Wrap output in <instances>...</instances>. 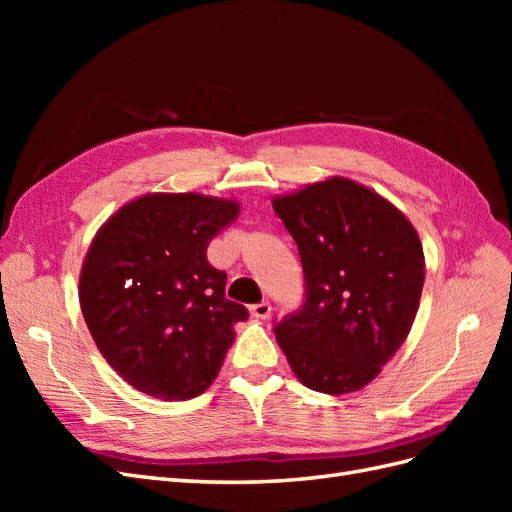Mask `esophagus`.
Segmentation results:
<instances>
[{
  "label": "esophagus",
  "mask_w": 512,
  "mask_h": 512,
  "mask_svg": "<svg viewBox=\"0 0 512 512\" xmlns=\"http://www.w3.org/2000/svg\"><path fill=\"white\" fill-rule=\"evenodd\" d=\"M250 312L254 318H260V320H267L271 316V303L269 301H260V303H254L250 307Z\"/></svg>",
  "instance_id": "esophagus-1"
}]
</instances>
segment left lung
<instances>
[{
    "instance_id": "obj_1",
    "label": "left lung",
    "mask_w": 512,
    "mask_h": 512,
    "mask_svg": "<svg viewBox=\"0 0 512 512\" xmlns=\"http://www.w3.org/2000/svg\"><path fill=\"white\" fill-rule=\"evenodd\" d=\"M297 243L303 305L273 322L277 344L312 391L363 389L404 344L425 282L406 215L365 185L333 177L273 200Z\"/></svg>"
}]
</instances>
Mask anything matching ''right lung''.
Listing matches in <instances>:
<instances>
[{
    "label": "right lung",
    "mask_w": 512,
    "mask_h": 512,
    "mask_svg": "<svg viewBox=\"0 0 512 512\" xmlns=\"http://www.w3.org/2000/svg\"><path fill=\"white\" fill-rule=\"evenodd\" d=\"M239 205L200 194H149L121 207L91 243L79 297L104 359L136 391L164 401L203 393L247 309L224 297L211 239Z\"/></svg>",
    "instance_id": "1"
}]
</instances>
